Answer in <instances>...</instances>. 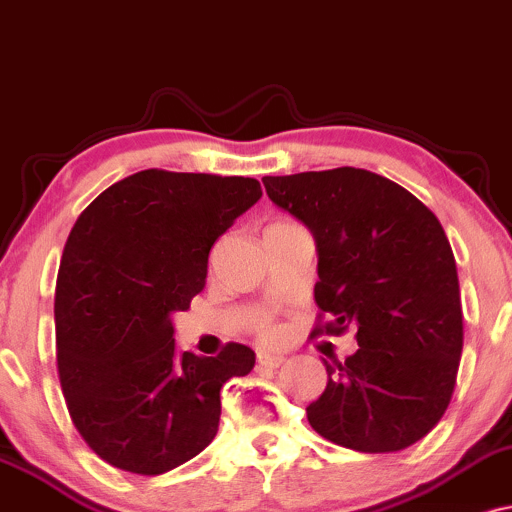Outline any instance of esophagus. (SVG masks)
I'll use <instances>...</instances> for the list:
<instances>
[{"mask_svg": "<svg viewBox=\"0 0 512 512\" xmlns=\"http://www.w3.org/2000/svg\"><path fill=\"white\" fill-rule=\"evenodd\" d=\"M256 362L261 369L263 366H266V369H280V366L285 364V357H280V354H270V352H258Z\"/></svg>", "mask_w": 512, "mask_h": 512, "instance_id": "34e87169", "label": "esophagus"}]
</instances>
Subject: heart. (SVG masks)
Segmentation results:
<instances>
[{
    "mask_svg": "<svg viewBox=\"0 0 512 512\" xmlns=\"http://www.w3.org/2000/svg\"><path fill=\"white\" fill-rule=\"evenodd\" d=\"M292 225H294V222H290V220H280V222H275V225H270V227H292ZM270 227H268V230H270ZM258 333H261L263 340H278L280 330L273 321H263L261 326H258Z\"/></svg>",
    "mask_w": 512,
    "mask_h": 512,
    "instance_id": "heart-1",
    "label": "heart"
}]
</instances>
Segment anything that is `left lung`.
<instances>
[{"mask_svg":"<svg viewBox=\"0 0 512 512\" xmlns=\"http://www.w3.org/2000/svg\"><path fill=\"white\" fill-rule=\"evenodd\" d=\"M263 184L314 232L321 314L311 335L357 330L359 350L326 362V390L306 407L311 429L359 453L422 441L448 410L462 354L458 268L441 222L400 184L359 167Z\"/></svg>","mask_w":512,"mask_h":512,"instance_id":"left-lung-1","label":"left lung"}]
</instances>
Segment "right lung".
Segmentation results:
<instances>
[{
	"instance_id": "obj_1",
	"label": "right lung",
	"mask_w": 512,
	"mask_h": 512,
	"mask_svg": "<svg viewBox=\"0 0 512 512\" xmlns=\"http://www.w3.org/2000/svg\"><path fill=\"white\" fill-rule=\"evenodd\" d=\"M261 194L251 177L143 170L78 215L54 290L57 374L76 431L112 467L153 477L196 458L218 434L220 388L254 369L239 342L177 354L172 314Z\"/></svg>"
}]
</instances>
